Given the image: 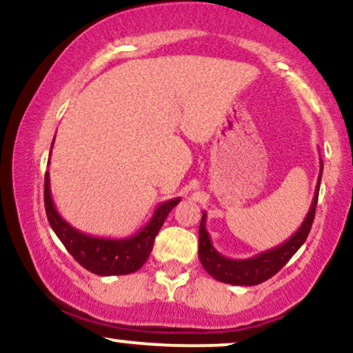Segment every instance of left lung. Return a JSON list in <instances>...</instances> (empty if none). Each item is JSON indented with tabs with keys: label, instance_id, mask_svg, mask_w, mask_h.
Returning a JSON list of instances; mask_svg holds the SVG:
<instances>
[{
	"label": "left lung",
	"instance_id": "left-lung-1",
	"mask_svg": "<svg viewBox=\"0 0 353 353\" xmlns=\"http://www.w3.org/2000/svg\"><path fill=\"white\" fill-rule=\"evenodd\" d=\"M321 172H323V162L320 159V174H319V183H316L315 194H313V201L310 204V209L305 216L303 223L298 230L286 239L281 245L271 248L268 251H263V253L256 254V256L245 258V259H233L226 258L212 246L211 238L206 230V218L208 214L203 212V218H201L199 224V259L201 265L204 266V270L211 274L214 280L223 281V283H230L236 286H254L263 283V281L270 280L273 274H276L286 263L290 261V258L300 250L301 245L305 243V239L308 238L310 230H312L313 218H315V209H316V201H319V191H320V183H321Z\"/></svg>",
	"mask_w": 353,
	"mask_h": 353
}]
</instances>
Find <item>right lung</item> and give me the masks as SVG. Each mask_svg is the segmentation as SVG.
I'll return each instance as SVG.
<instances>
[{
	"mask_svg": "<svg viewBox=\"0 0 353 353\" xmlns=\"http://www.w3.org/2000/svg\"><path fill=\"white\" fill-rule=\"evenodd\" d=\"M55 142V139H53ZM53 147V144H52ZM52 156V152H50ZM50 164V161H48ZM181 197L164 201L156 208L152 218L144 228L127 238H99V236L85 234L68 224L57 211L50 191V174H45V211L50 226L55 231L68 253L72 254L85 270L100 276H115V274H129L144 266L152 251L154 239L164 224L165 218L174 206H177Z\"/></svg>",
	"mask_w": 353,
	"mask_h": 353,
	"instance_id": "add662e5",
	"label": "right lung"
}]
</instances>
